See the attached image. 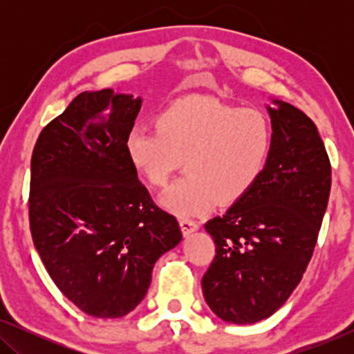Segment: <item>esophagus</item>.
<instances>
[{"mask_svg":"<svg viewBox=\"0 0 354 354\" xmlns=\"http://www.w3.org/2000/svg\"><path fill=\"white\" fill-rule=\"evenodd\" d=\"M180 229H182V234L188 236V235H192L193 232H196L198 229H200V224L195 221H190V219H180Z\"/></svg>","mask_w":354,"mask_h":354,"instance_id":"obj_1","label":"esophagus"}]
</instances>
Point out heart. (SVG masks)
<instances>
[{
  "label": "heart",
  "mask_w": 354,
  "mask_h": 354,
  "mask_svg": "<svg viewBox=\"0 0 354 354\" xmlns=\"http://www.w3.org/2000/svg\"><path fill=\"white\" fill-rule=\"evenodd\" d=\"M272 148L268 114L212 96L172 101L158 125H135L125 138L129 161L148 185L164 187L185 164L187 176L159 196V205L183 217L243 200L263 178Z\"/></svg>",
  "instance_id": "1"
}]
</instances>
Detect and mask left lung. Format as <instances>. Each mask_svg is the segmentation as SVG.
<instances>
[{
	"mask_svg": "<svg viewBox=\"0 0 354 354\" xmlns=\"http://www.w3.org/2000/svg\"><path fill=\"white\" fill-rule=\"evenodd\" d=\"M269 166L258 185L205 229L216 256L203 275L207 306L222 321L254 324L287 301L311 259L330 193L326 147L311 119L274 100Z\"/></svg>",
	"mask_w": 354,
	"mask_h": 354,
	"instance_id": "1",
	"label": "left lung"
}]
</instances>
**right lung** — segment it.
I'll list each match as a JSON object with an SVG mask.
<instances>
[{
    "mask_svg": "<svg viewBox=\"0 0 354 354\" xmlns=\"http://www.w3.org/2000/svg\"><path fill=\"white\" fill-rule=\"evenodd\" d=\"M140 108L133 95L84 91L41 130L32 154L33 243L57 288L93 317L133 311L154 263L182 240L125 153Z\"/></svg>",
    "mask_w": 354,
    "mask_h": 354,
    "instance_id": "obj_1",
    "label": "right lung"
}]
</instances>
